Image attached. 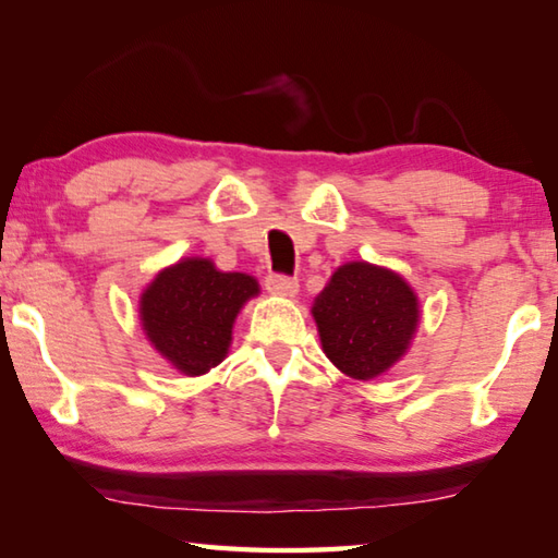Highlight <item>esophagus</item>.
<instances>
[{"mask_svg": "<svg viewBox=\"0 0 558 558\" xmlns=\"http://www.w3.org/2000/svg\"><path fill=\"white\" fill-rule=\"evenodd\" d=\"M266 288L272 295H286L292 298L298 292V280L290 278V276H282V272H270L266 278Z\"/></svg>", "mask_w": 558, "mask_h": 558, "instance_id": "esophagus-1", "label": "esophagus"}]
</instances>
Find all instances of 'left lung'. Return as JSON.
<instances>
[{"mask_svg":"<svg viewBox=\"0 0 558 558\" xmlns=\"http://www.w3.org/2000/svg\"><path fill=\"white\" fill-rule=\"evenodd\" d=\"M313 315L337 369L374 379L403 356L418 325V302L396 272L347 263L317 295Z\"/></svg>","mask_w":558,"mask_h":558,"instance_id":"left-lung-1","label":"left lung"}]
</instances>
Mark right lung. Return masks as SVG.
Here are the masks:
<instances>
[{
    "instance_id": "add662e5",
    "label": "right lung",
    "mask_w": 558,
    "mask_h": 558,
    "mask_svg": "<svg viewBox=\"0 0 558 558\" xmlns=\"http://www.w3.org/2000/svg\"><path fill=\"white\" fill-rule=\"evenodd\" d=\"M258 282L243 272H221L211 260L186 258L159 272L143 295L149 342L179 372H209L229 352L233 319Z\"/></svg>"
}]
</instances>
